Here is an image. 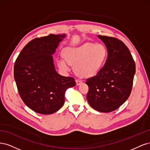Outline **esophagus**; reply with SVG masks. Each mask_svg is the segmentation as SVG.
<instances>
[{
    "mask_svg": "<svg viewBox=\"0 0 150 150\" xmlns=\"http://www.w3.org/2000/svg\"><path fill=\"white\" fill-rule=\"evenodd\" d=\"M76 85H77V86H79V85H80L81 83H82L83 82H82V81L79 80V79H76Z\"/></svg>",
    "mask_w": 150,
    "mask_h": 150,
    "instance_id": "esophagus-1",
    "label": "esophagus"
}]
</instances>
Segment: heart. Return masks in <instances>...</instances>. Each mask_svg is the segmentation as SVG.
Here are the masks:
<instances>
[{
    "instance_id": "b5f03b06",
    "label": "heart",
    "mask_w": 150,
    "mask_h": 150,
    "mask_svg": "<svg viewBox=\"0 0 150 150\" xmlns=\"http://www.w3.org/2000/svg\"><path fill=\"white\" fill-rule=\"evenodd\" d=\"M64 59L57 60L62 70L69 69V64H74L77 74L89 78L97 74L105 62L107 56L106 47L102 44L86 42L77 47H67L63 51Z\"/></svg>"
}]
</instances>
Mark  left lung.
<instances>
[{
  "label": "left lung",
  "instance_id": "obj_1",
  "mask_svg": "<svg viewBox=\"0 0 150 150\" xmlns=\"http://www.w3.org/2000/svg\"><path fill=\"white\" fill-rule=\"evenodd\" d=\"M105 44L108 57L105 64L92 78L86 79L87 100L95 110L109 112L121 106L131 94L136 71L129 50L116 38L98 35Z\"/></svg>",
  "mask_w": 150,
  "mask_h": 150
}]
</instances>
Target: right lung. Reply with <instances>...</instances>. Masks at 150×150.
Here are the masks:
<instances>
[{"label":"right lung","mask_w":150,"mask_h":150,"mask_svg":"<svg viewBox=\"0 0 150 150\" xmlns=\"http://www.w3.org/2000/svg\"><path fill=\"white\" fill-rule=\"evenodd\" d=\"M65 34H50L30 41L14 65V79L25 105L42 115L56 112L64 103L66 91L76 85L74 79L57 73L52 55Z\"/></svg>","instance_id":"add662e5"}]
</instances>
